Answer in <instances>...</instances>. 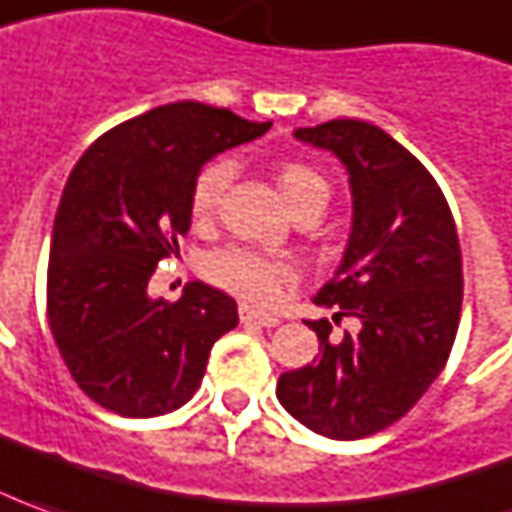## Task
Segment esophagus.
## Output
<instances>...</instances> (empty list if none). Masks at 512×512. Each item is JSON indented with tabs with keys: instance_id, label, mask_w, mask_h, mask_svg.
Returning <instances> with one entry per match:
<instances>
[{
	"instance_id": "34e87169",
	"label": "esophagus",
	"mask_w": 512,
	"mask_h": 512,
	"mask_svg": "<svg viewBox=\"0 0 512 512\" xmlns=\"http://www.w3.org/2000/svg\"><path fill=\"white\" fill-rule=\"evenodd\" d=\"M238 316H241L243 325H260V328H277V325H280L277 316L260 314V311L249 308V305H241V308H238Z\"/></svg>"
}]
</instances>
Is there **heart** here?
<instances>
[{"mask_svg":"<svg viewBox=\"0 0 512 512\" xmlns=\"http://www.w3.org/2000/svg\"><path fill=\"white\" fill-rule=\"evenodd\" d=\"M229 179H232V165L229 162H212L198 173L196 184H193V196H190V210H193L196 221H210L215 215ZM277 184H280V193H283L288 207L294 212L302 210V207H311V204H322V207L328 204V182L311 165L285 162V165L277 168ZM204 269H207V277L212 283L227 288L235 297L252 302V305L277 302V297L297 277L291 263L260 255V252H252V249L215 252L212 257H207Z\"/></svg>","mask_w":512,"mask_h":512,"instance_id":"1","label":"heart"}]
</instances>
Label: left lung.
<instances>
[{
  "label": "left lung",
  "mask_w": 512,
  "mask_h": 512,
  "mask_svg": "<svg viewBox=\"0 0 512 512\" xmlns=\"http://www.w3.org/2000/svg\"><path fill=\"white\" fill-rule=\"evenodd\" d=\"M294 137L350 176V238L314 302L356 328L330 342L328 319L311 322L319 356L280 375L277 398L316 434L358 440L401 420L443 373L460 328V241L443 190L384 128L330 120Z\"/></svg>",
  "instance_id": "obj_1"
}]
</instances>
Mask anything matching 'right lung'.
<instances>
[{
	"label": "right lung",
	"instance_id": "right-lung-1",
	"mask_svg": "<svg viewBox=\"0 0 512 512\" xmlns=\"http://www.w3.org/2000/svg\"><path fill=\"white\" fill-rule=\"evenodd\" d=\"M269 128L179 100L111 128L69 173L52 227L47 316L72 378L103 409L156 417L184 406L212 344L238 325L235 300L212 285L196 280L165 302L148 283L190 229L201 168Z\"/></svg>",
	"mask_w": 512,
	"mask_h": 512
}]
</instances>
